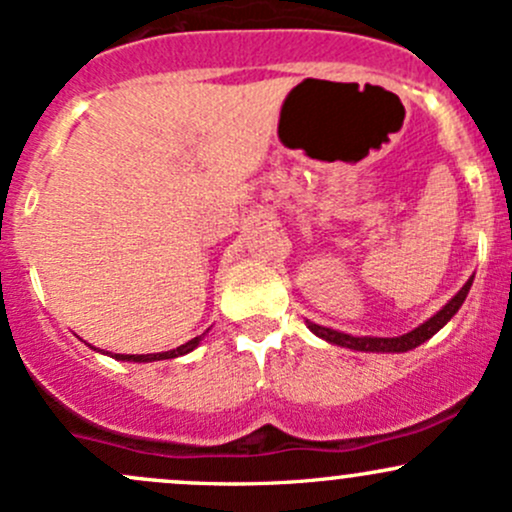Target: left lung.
I'll list each match as a JSON object with an SVG mask.
<instances>
[{
    "instance_id": "left-lung-1",
    "label": "left lung",
    "mask_w": 512,
    "mask_h": 512,
    "mask_svg": "<svg viewBox=\"0 0 512 512\" xmlns=\"http://www.w3.org/2000/svg\"><path fill=\"white\" fill-rule=\"evenodd\" d=\"M471 282H474V279H469V282L459 289V294L454 296L442 311H437L435 316L425 320L423 325H418V328L411 330V333L398 335V338H355V335L338 333V330L323 328V325H316V323H308V328H311V333H316L318 338L333 342V345H340V347H350V350H357V352H408L413 350V347L423 345L425 340H430L442 325H447V320L452 318L454 313L459 311V306L464 303L466 294H469L471 289Z\"/></svg>"
}]
</instances>
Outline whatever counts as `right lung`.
Wrapping results in <instances>:
<instances>
[{
    "label": "right lung",
    "mask_w": 512,
    "mask_h": 512,
    "mask_svg": "<svg viewBox=\"0 0 512 512\" xmlns=\"http://www.w3.org/2000/svg\"><path fill=\"white\" fill-rule=\"evenodd\" d=\"M201 342V335L199 338L184 342L182 347H177V350H170V352H157V355H114L116 359H126V362H155V359H172V357H179V355H187V352H192L196 345ZM109 355V352H106Z\"/></svg>",
    "instance_id": "right-lung-1"
}]
</instances>
